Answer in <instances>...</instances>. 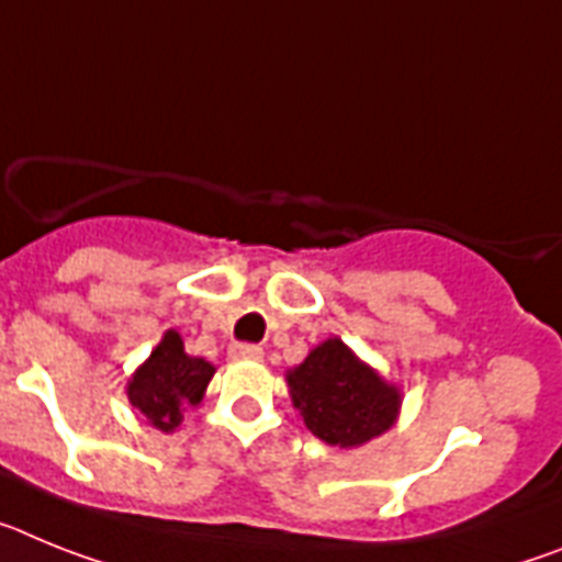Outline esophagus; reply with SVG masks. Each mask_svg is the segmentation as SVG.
<instances>
[{"label": "esophagus", "mask_w": 562, "mask_h": 562, "mask_svg": "<svg viewBox=\"0 0 562 562\" xmlns=\"http://www.w3.org/2000/svg\"><path fill=\"white\" fill-rule=\"evenodd\" d=\"M232 356L234 359H262V348L260 345H246V341H240V345H232Z\"/></svg>", "instance_id": "obj_1"}]
</instances>
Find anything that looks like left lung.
Here are the masks:
<instances>
[{"mask_svg": "<svg viewBox=\"0 0 562 562\" xmlns=\"http://www.w3.org/2000/svg\"><path fill=\"white\" fill-rule=\"evenodd\" d=\"M291 402L305 427L330 447H362L396 424L402 393L341 339H325L288 370Z\"/></svg>", "mask_w": 562, "mask_h": 562, "instance_id": "8db88e82", "label": "left lung"}]
</instances>
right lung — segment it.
<instances>
[{
    "mask_svg": "<svg viewBox=\"0 0 562 562\" xmlns=\"http://www.w3.org/2000/svg\"><path fill=\"white\" fill-rule=\"evenodd\" d=\"M212 375L214 364L200 356H189L178 330H166L158 348L130 379L126 396L153 427L172 432L183 422V413L198 407Z\"/></svg>",
    "mask_w": 562,
    "mask_h": 562,
    "instance_id": "1",
    "label": "right lung"
}]
</instances>
